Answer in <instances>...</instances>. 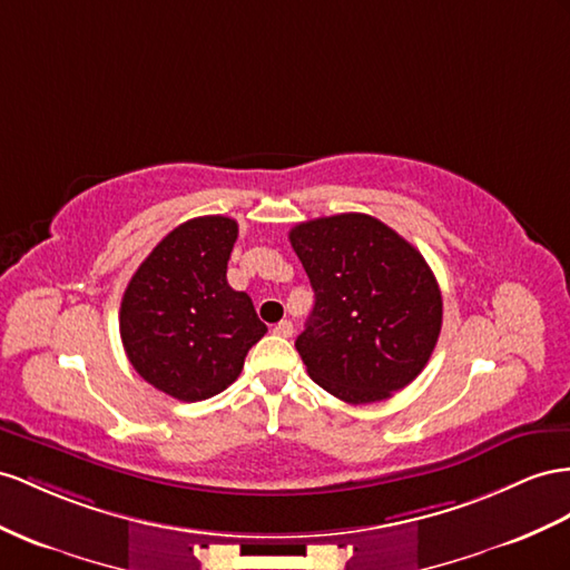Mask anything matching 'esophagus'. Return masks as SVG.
<instances>
[{
  "label": "esophagus",
  "mask_w": 570,
  "mask_h": 570,
  "mask_svg": "<svg viewBox=\"0 0 570 570\" xmlns=\"http://www.w3.org/2000/svg\"><path fill=\"white\" fill-rule=\"evenodd\" d=\"M272 332L279 334V337H291V334H294V323H291V320H282V323L274 325Z\"/></svg>",
  "instance_id": "34e87169"
}]
</instances>
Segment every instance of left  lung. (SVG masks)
<instances>
[{
	"label": "left lung",
	"instance_id": "8db88e82",
	"mask_svg": "<svg viewBox=\"0 0 570 570\" xmlns=\"http://www.w3.org/2000/svg\"><path fill=\"white\" fill-rule=\"evenodd\" d=\"M315 291L296 348L313 381L348 404L410 385L443 325L435 276L412 243L368 214H337L288 230Z\"/></svg>",
	"mask_w": 570,
	"mask_h": 570
}]
</instances>
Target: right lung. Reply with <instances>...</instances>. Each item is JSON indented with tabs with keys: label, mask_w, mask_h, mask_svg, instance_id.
Listing matches in <instances>:
<instances>
[{
	"label": "right lung",
	"mask_w": 570,
	"mask_h": 570,
	"mask_svg": "<svg viewBox=\"0 0 570 570\" xmlns=\"http://www.w3.org/2000/svg\"><path fill=\"white\" fill-rule=\"evenodd\" d=\"M238 224L199 216L173 228L129 279L120 305L125 354L146 383L180 402L224 392L267 325L226 279Z\"/></svg>",
	"instance_id": "add662e5"
}]
</instances>
